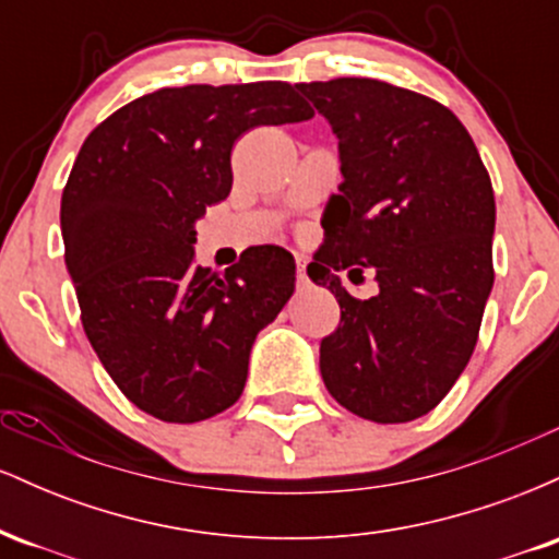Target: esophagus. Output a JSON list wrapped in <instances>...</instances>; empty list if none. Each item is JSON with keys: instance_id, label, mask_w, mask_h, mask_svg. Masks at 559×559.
<instances>
[{"instance_id": "obj_1", "label": "esophagus", "mask_w": 559, "mask_h": 559, "mask_svg": "<svg viewBox=\"0 0 559 559\" xmlns=\"http://www.w3.org/2000/svg\"><path fill=\"white\" fill-rule=\"evenodd\" d=\"M297 286H307V271H305V258H297Z\"/></svg>"}]
</instances>
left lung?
<instances>
[{"instance_id":"left-lung-1","label":"left lung","mask_w":559,"mask_h":559,"mask_svg":"<svg viewBox=\"0 0 559 559\" xmlns=\"http://www.w3.org/2000/svg\"><path fill=\"white\" fill-rule=\"evenodd\" d=\"M338 136L344 183L307 273L342 307L320 342L331 396L373 423L431 413L471 360L493 286V189L471 133L431 96L376 79L297 83ZM373 270L355 300L335 273Z\"/></svg>"}]
</instances>
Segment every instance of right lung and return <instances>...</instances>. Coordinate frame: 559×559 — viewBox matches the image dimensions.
Listing matches in <instances>:
<instances>
[{
	"instance_id": "right-lung-1",
	"label": "right lung",
	"mask_w": 559,
	"mask_h": 559,
	"mask_svg": "<svg viewBox=\"0 0 559 559\" xmlns=\"http://www.w3.org/2000/svg\"><path fill=\"white\" fill-rule=\"evenodd\" d=\"M312 115L286 81L194 83L128 102L83 141L62 191L66 265L96 357L152 418L199 423L241 396L297 265L273 243L226 273L194 265V223L228 197L241 133Z\"/></svg>"
}]
</instances>
